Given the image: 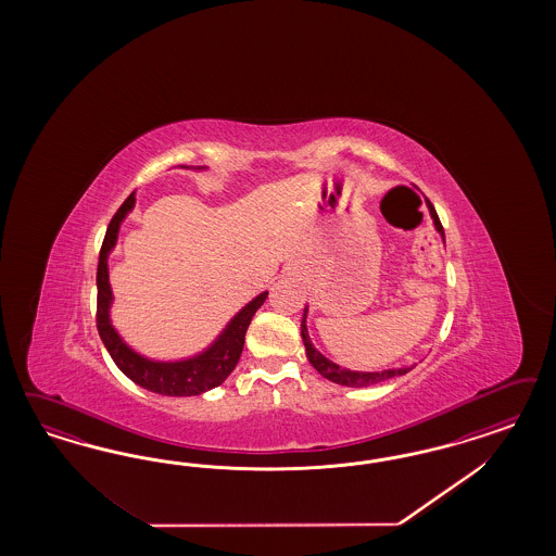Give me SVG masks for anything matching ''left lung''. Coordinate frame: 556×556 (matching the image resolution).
I'll use <instances>...</instances> for the list:
<instances>
[{
	"label": "left lung",
	"instance_id": "obj_1",
	"mask_svg": "<svg viewBox=\"0 0 556 556\" xmlns=\"http://www.w3.org/2000/svg\"><path fill=\"white\" fill-rule=\"evenodd\" d=\"M428 210H430V216H432V219H434V226H437L438 232L442 235V240H444V228H442V224H440V219H438L434 205H430V203H428ZM305 314H307V309L303 312L302 318V338L303 344H305V354H307V361H309V363H312V367L318 370L321 377H326L328 381L338 383V386H346V388H369V386L381 383V381H388V379L400 377V375H405L407 370H412L409 367H402V369L375 370V372L342 369L340 365L332 363V361H328V358H326V356H324L320 351H316V349H314L312 340H309V337H307Z\"/></svg>",
	"mask_w": 556,
	"mask_h": 556
}]
</instances>
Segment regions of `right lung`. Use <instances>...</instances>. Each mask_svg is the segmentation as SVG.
<instances>
[{
    "label": "right lung",
    "mask_w": 556,
    "mask_h": 556,
    "mask_svg": "<svg viewBox=\"0 0 556 556\" xmlns=\"http://www.w3.org/2000/svg\"><path fill=\"white\" fill-rule=\"evenodd\" d=\"M135 193H130L126 202L119 205L118 212L114 214V218L105 230V238L101 242L100 263H98V314H96L98 332L108 353L114 358L116 367L128 379H132L136 386L161 395H170V397L200 395L207 389L218 388L219 383H224V379L235 370L236 363L242 354L244 337L253 320L254 312L265 303L269 293L265 291L256 295L253 302L247 303L205 353L187 361H177V363H156L136 354L130 346L122 342L118 332L110 324L112 289L108 281V254L116 244L122 219L126 218V214L135 207Z\"/></svg>",
    "instance_id": "add662e5"
}]
</instances>
